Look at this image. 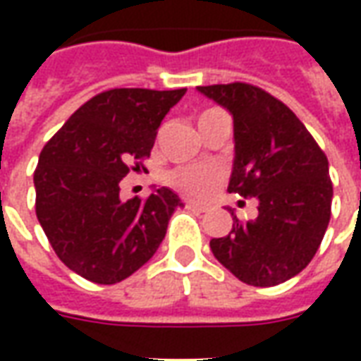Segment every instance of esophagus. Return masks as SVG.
<instances>
[{"mask_svg": "<svg viewBox=\"0 0 361 361\" xmlns=\"http://www.w3.org/2000/svg\"><path fill=\"white\" fill-rule=\"evenodd\" d=\"M185 207H188L189 211H195V212H207L209 209H211L207 203H197V201H188Z\"/></svg>", "mask_w": 361, "mask_h": 361, "instance_id": "1", "label": "esophagus"}]
</instances>
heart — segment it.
<instances>
[{
    "label": "heart",
    "instance_id": "obj_1",
    "mask_svg": "<svg viewBox=\"0 0 361 361\" xmlns=\"http://www.w3.org/2000/svg\"><path fill=\"white\" fill-rule=\"evenodd\" d=\"M212 110L203 111L201 116ZM224 180V168L220 164H199L178 168L170 173V185L189 197H209Z\"/></svg>",
    "mask_w": 361,
    "mask_h": 361
}]
</instances>
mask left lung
Instances as JSON below:
<instances>
[{"mask_svg": "<svg viewBox=\"0 0 361 361\" xmlns=\"http://www.w3.org/2000/svg\"><path fill=\"white\" fill-rule=\"evenodd\" d=\"M234 118L230 193L257 199V219L234 216L211 240L220 265L251 286H276L310 265L331 220L329 160L295 114L247 82L197 87Z\"/></svg>", "mask_w": 361, "mask_h": 361, "instance_id": "obj_1", "label": "left lung"}]
</instances>
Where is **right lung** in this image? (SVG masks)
Wrapping results in <instances>:
<instances>
[{
	"label": "right lung",
	"mask_w": 361,
	"mask_h": 361,
	"mask_svg": "<svg viewBox=\"0 0 361 361\" xmlns=\"http://www.w3.org/2000/svg\"><path fill=\"white\" fill-rule=\"evenodd\" d=\"M185 89H111L85 102L44 145L35 170L36 216L73 272L116 284L139 271L183 207L172 189L119 199V181L141 172L158 127Z\"/></svg>",
	"instance_id": "add662e5"
}]
</instances>
